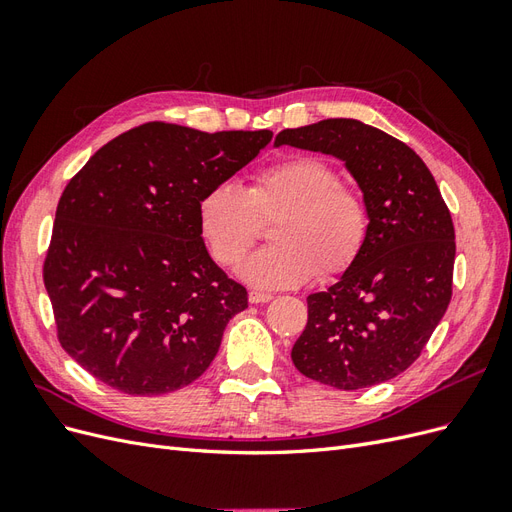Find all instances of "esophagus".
<instances>
[{
  "label": "esophagus",
  "mask_w": 512,
  "mask_h": 512,
  "mask_svg": "<svg viewBox=\"0 0 512 512\" xmlns=\"http://www.w3.org/2000/svg\"><path fill=\"white\" fill-rule=\"evenodd\" d=\"M271 299H273V294H269V292H260V290L250 292V303H269Z\"/></svg>",
  "instance_id": "obj_1"
}]
</instances>
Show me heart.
<instances>
[{"label":"heart","mask_w":512,"mask_h":512,"mask_svg":"<svg viewBox=\"0 0 512 512\" xmlns=\"http://www.w3.org/2000/svg\"><path fill=\"white\" fill-rule=\"evenodd\" d=\"M198 232L220 267H239L256 245L262 222H273L275 245L245 262L241 275L256 288H297L320 275L344 273L369 235L365 198L320 158L301 156L260 168L247 188L215 183L196 203Z\"/></svg>","instance_id":"obj_1"}]
</instances>
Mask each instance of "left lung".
<instances>
[{
	"label": "left lung",
	"instance_id": "obj_1",
	"mask_svg": "<svg viewBox=\"0 0 512 512\" xmlns=\"http://www.w3.org/2000/svg\"><path fill=\"white\" fill-rule=\"evenodd\" d=\"M280 145L344 160L369 209L359 258L307 297L292 363L342 391L391 380L421 356L453 297L455 228L436 179L406 143L356 119L282 130Z\"/></svg>",
	"mask_w": 512,
	"mask_h": 512
}]
</instances>
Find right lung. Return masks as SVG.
<instances>
[{
	"instance_id": "add662e5",
	"label": "right lung",
	"mask_w": 512,
	"mask_h": 512,
	"mask_svg": "<svg viewBox=\"0 0 512 512\" xmlns=\"http://www.w3.org/2000/svg\"><path fill=\"white\" fill-rule=\"evenodd\" d=\"M271 136L149 121L106 143L70 179L42 277L59 344L91 376L151 397L205 374L247 290L211 260L196 203Z\"/></svg>"
}]
</instances>
